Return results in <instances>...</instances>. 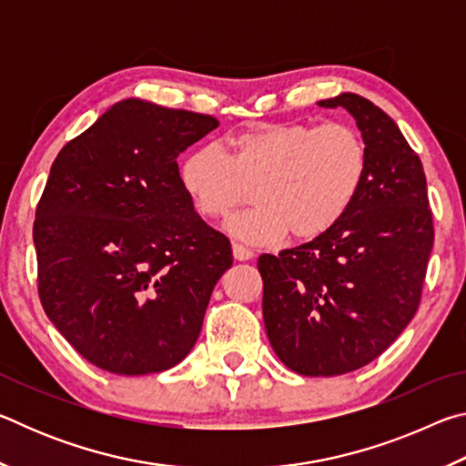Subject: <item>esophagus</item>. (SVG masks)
<instances>
[{
	"label": "esophagus",
	"mask_w": 466,
	"mask_h": 466,
	"mask_svg": "<svg viewBox=\"0 0 466 466\" xmlns=\"http://www.w3.org/2000/svg\"><path fill=\"white\" fill-rule=\"evenodd\" d=\"M232 252H234L236 261H248V258H252V255H255V252H252L248 247H244V244H240V242L232 244Z\"/></svg>",
	"instance_id": "1"
}]
</instances>
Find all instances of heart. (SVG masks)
Masks as SVG:
<instances>
[{"instance_id": "b5f03b06", "label": "heart", "mask_w": 466, "mask_h": 466, "mask_svg": "<svg viewBox=\"0 0 466 466\" xmlns=\"http://www.w3.org/2000/svg\"><path fill=\"white\" fill-rule=\"evenodd\" d=\"M226 149H193L180 185L203 219L228 218L252 191L255 208L226 228L255 244L325 234L358 199L368 172L364 137L347 123L263 125L230 137Z\"/></svg>"}]
</instances>
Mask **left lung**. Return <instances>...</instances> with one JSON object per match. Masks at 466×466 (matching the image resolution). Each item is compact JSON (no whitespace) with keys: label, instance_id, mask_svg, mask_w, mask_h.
Segmentation results:
<instances>
[{"label":"left lung","instance_id":"left-lung-1","mask_svg":"<svg viewBox=\"0 0 466 466\" xmlns=\"http://www.w3.org/2000/svg\"><path fill=\"white\" fill-rule=\"evenodd\" d=\"M343 106L368 149L358 199L339 222L296 248L258 257L269 343L302 376H339L370 364L411 322L433 247L420 156L382 108L345 92Z\"/></svg>","mask_w":466,"mask_h":466}]
</instances>
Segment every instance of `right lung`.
Returning <instances> with one entry per match:
<instances>
[{"instance_id": "right-lung-1", "label": "right lung", "mask_w": 466, "mask_h": 466, "mask_svg": "<svg viewBox=\"0 0 466 466\" xmlns=\"http://www.w3.org/2000/svg\"><path fill=\"white\" fill-rule=\"evenodd\" d=\"M218 125L127 98L55 157L33 228L38 298L74 350L106 372L183 361L232 267L230 240L195 214L177 164Z\"/></svg>"}]
</instances>
